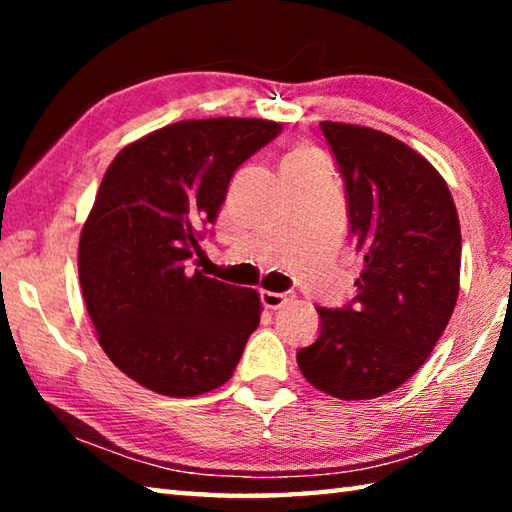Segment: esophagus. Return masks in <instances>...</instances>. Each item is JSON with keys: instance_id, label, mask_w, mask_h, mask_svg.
<instances>
[{"instance_id": "obj_1", "label": "esophagus", "mask_w": 512, "mask_h": 512, "mask_svg": "<svg viewBox=\"0 0 512 512\" xmlns=\"http://www.w3.org/2000/svg\"><path fill=\"white\" fill-rule=\"evenodd\" d=\"M259 296H262L264 307H268V309H280L284 302L289 300L287 293H277V291H262Z\"/></svg>"}]
</instances>
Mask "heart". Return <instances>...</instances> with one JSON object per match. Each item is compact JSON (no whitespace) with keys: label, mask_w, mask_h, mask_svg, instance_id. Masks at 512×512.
<instances>
[{"label":"heart","mask_w":512,"mask_h":512,"mask_svg":"<svg viewBox=\"0 0 512 512\" xmlns=\"http://www.w3.org/2000/svg\"><path fill=\"white\" fill-rule=\"evenodd\" d=\"M309 162H318V158L309 149H302V146H296L287 158H284V169H291V167H302V164H309Z\"/></svg>","instance_id":"obj_1"}]
</instances>
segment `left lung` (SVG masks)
Returning a JSON list of instances; mask_svg holds the SVG:
<instances>
[{
  "instance_id": "1",
  "label": "left lung",
  "mask_w": 512,
  "mask_h": 512,
  "mask_svg": "<svg viewBox=\"0 0 512 512\" xmlns=\"http://www.w3.org/2000/svg\"><path fill=\"white\" fill-rule=\"evenodd\" d=\"M345 180L363 253L357 296L318 307V339L298 352L311 386L339 400L400 388L443 336L461 277V223L443 176L411 146L368 126L320 121Z\"/></svg>"
}]
</instances>
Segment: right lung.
Returning a JSON list of instances; mask_svg holds the SVG:
<instances>
[{"label":"right lung","instance_id":"1","mask_svg":"<svg viewBox=\"0 0 512 512\" xmlns=\"http://www.w3.org/2000/svg\"><path fill=\"white\" fill-rule=\"evenodd\" d=\"M282 126L268 119L176 121L110 162L79 241V280L103 352L149 391L210 393L232 377L259 325L255 289L189 273L232 173Z\"/></svg>","mask_w":512,"mask_h":512}]
</instances>
